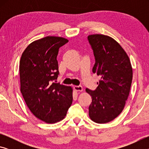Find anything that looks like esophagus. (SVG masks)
<instances>
[{"label": "esophagus", "instance_id": "34e87169", "mask_svg": "<svg viewBox=\"0 0 149 149\" xmlns=\"http://www.w3.org/2000/svg\"><path fill=\"white\" fill-rule=\"evenodd\" d=\"M74 89L76 92H81L83 91V88L81 86H74Z\"/></svg>", "mask_w": 149, "mask_h": 149}]
</instances>
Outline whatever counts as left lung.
Wrapping results in <instances>:
<instances>
[{"instance_id": "left-lung-1", "label": "left lung", "mask_w": 149, "mask_h": 149, "mask_svg": "<svg viewBox=\"0 0 149 149\" xmlns=\"http://www.w3.org/2000/svg\"><path fill=\"white\" fill-rule=\"evenodd\" d=\"M88 40L95 59L93 72L101 77L94 91L85 89L92 98L89 115L93 122L105 123L114 120L123 110L132 85L133 70L127 53L112 37L94 34L89 35Z\"/></svg>"}]
</instances>
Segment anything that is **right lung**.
I'll return each mask as SVG.
<instances>
[{"instance_id": "add662e5", "label": "right lung", "mask_w": 149, "mask_h": 149, "mask_svg": "<svg viewBox=\"0 0 149 149\" xmlns=\"http://www.w3.org/2000/svg\"><path fill=\"white\" fill-rule=\"evenodd\" d=\"M68 40L47 36L30 43L19 61L20 91L30 111L47 123L64 119L73 100V89L52 83L59 74V48Z\"/></svg>"}]
</instances>
